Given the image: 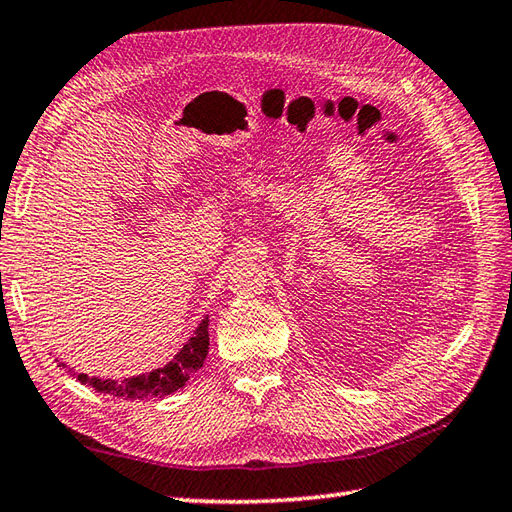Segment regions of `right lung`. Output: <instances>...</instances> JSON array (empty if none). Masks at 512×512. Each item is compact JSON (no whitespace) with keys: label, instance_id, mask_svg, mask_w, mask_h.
Instances as JSON below:
<instances>
[{"label":"right lung","instance_id":"1","mask_svg":"<svg viewBox=\"0 0 512 512\" xmlns=\"http://www.w3.org/2000/svg\"><path fill=\"white\" fill-rule=\"evenodd\" d=\"M208 355V315L199 322L195 328V335L179 348V353L150 373H142L135 377L124 379H102V377H88L79 373L77 379L88 386H93L97 393H106L119 399H148V397H162L170 395L182 388L190 375L197 373L204 366Z\"/></svg>","mask_w":512,"mask_h":512}]
</instances>
